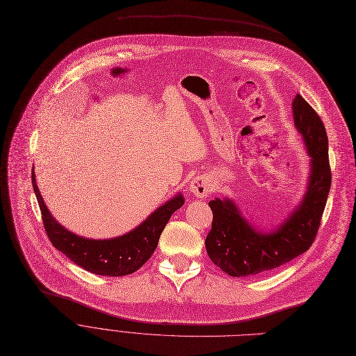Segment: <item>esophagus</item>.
Returning <instances> with one entry per match:
<instances>
[{
  "label": "esophagus",
  "mask_w": 356,
  "mask_h": 356,
  "mask_svg": "<svg viewBox=\"0 0 356 356\" xmlns=\"http://www.w3.org/2000/svg\"><path fill=\"white\" fill-rule=\"evenodd\" d=\"M213 191L210 179L207 177H195L190 184V193L198 198H206Z\"/></svg>",
  "instance_id": "obj_1"
}]
</instances>
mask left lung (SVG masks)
<instances>
[{"mask_svg":"<svg viewBox=\"0 0 356 356\" xmlns=\"http://www.w3.org/2000/svg\"><path fill=\"white\" fill-rule=\"evenodd\" d=\"M294 124L310 156V177L300 204L273 232H259L230 198L209 202L211 230L206 238L210 259L232 277L257 275L306 252L317 234L327 201L332 174L327 134L320 115L300 94L293 99Z\"/></svg>","mask_w":356,"mask_h":356,"instance_id":"8db88e82","label":"left lung"}]
</instances>
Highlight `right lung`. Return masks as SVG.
<instances>
[{"instance_id": "add662e5", "label": "right lung", "mask_w": 356, "mask_h": 356, "mask_svg": "<svg viewBox=\"0 0 356 356\" xmlns=\"http://www.w3.org/2000/svg\"><path fill=\"white\" fill-rule=\"evenodd\" d=\"M31 182L52 245L78 266L106 277H123L142 268L155 252L168 220L185 202L184 197L177 194L131 232L113 239H87L65 229L50 214L36 184L35 171L31 172Z\"/></svg>"}]
</instances>
